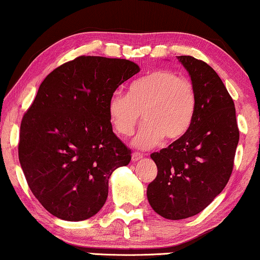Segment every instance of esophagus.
<instances>
[{
  "instance_id": "34e87169",
  "label": "esophagus",
  "mask_w": 260,
  "mask_h": 260,
  "mask_svg": "<svg viewBox=\"0 0 260 260\" xmlns=\"http://www.w3.org/2000/svg\"><path fill=\"white\" fill-rule=\"evenodd\" d=\"M143 158L142 154H140V153H134L133 154V161H139V160H141Z\"/></svg>"
}]
</instances>
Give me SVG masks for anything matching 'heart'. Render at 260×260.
Returning <instances> with one entry per match:
<instances>
[{
  "label": "heart",
  "instance_id": "1",
  "mask_svg": "<svg viewBox=\"0 0 260 260\" xmlns=\"http://www.w3.org/2000/svg\"><path fill=\"white\" fill-rule=\"evenodd\" d=\"M197 94L187 78L168 70H156L129 85L127 95L114 92L108 101V119L117 134L129 136L142 112L145 123L134 137L133 145L149 149L162 139L183 137L193 123Z\"/></svg>",
  "mask_w": 260,
  "mask_h": 260
}]
</instances>
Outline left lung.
<instances>
[{"label": "left lung", "mask_w": 260, "mask_h": 260, "mask_svg": "<svg viewBox=\"0 0 260 260\" xmlns=\"http://www.w3.org/2000/svg\"><path fill=\"white\" fill-rule=\"evenodd\" d=\"M177 59L197 94L194 119L183 137L150 154L158 175L147 187L153 210L172 220L200 213L222 193L240 137L235 105L216 71L193 56Z\"/></svg>", "instance_id": "1"}]
</instances>
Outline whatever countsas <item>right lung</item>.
<instances>
[{"label":"right lung","instance_id":"add662e5","mask_svg":"<svg viewBox=\"0 0 260 260\" xmlns=\"http://www.w3.org/2000/svg\"><path fill=\"white\" fill-rule=\"evenodd\" d=\"M139 72L130 60L79 56L42 82L22 118L19 161L32 194L53 216L69 222L95 216L107 200L112 172L130 162L107 106Z\"/></svg>","mask_w":260,"mask_h":260}]
</instances>
